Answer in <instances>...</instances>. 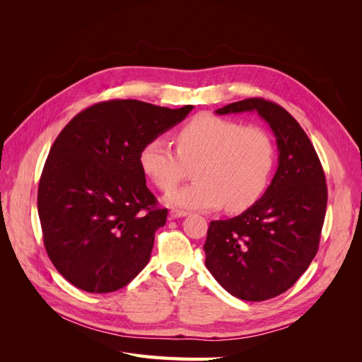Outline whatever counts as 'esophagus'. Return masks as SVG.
<instances>
[{"label":"esophagus","instance_id":"1","mask_svg":"<svg viewBox=\"0 0 362 362\" xmlns=\"http://www.w3.org/2000/svg\"><path fill=\"white\" fill-rule=\"evenodd\" d=\"M170 217L172 218H180V217H185L189 213L187 211H182V210H170Z\"/></svg>","mask_w":362,"mask_h":362}]
</instances>
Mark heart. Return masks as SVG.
Returning <instances> with one entry per match:
<instances>
[{
	"label": "heart",
	"mask_w": 362,
	"mask_h": 362,
	"mask_svg": "<svg viewBox=\"0 0 362 362\" xmlns=\"http://www.w3.org/2000/svg\"><path fill=\"white\" fill-rule=\"evenodd\" d=\"M173 149L151 139L139 156L140 169L161 192H172L193 168L194 182L170 193L166 202L184 208L243 211L266 192L275 168V145L259 127H243L210 113L182 125Z\"/></svg>",
	"instance_id": "1"
}]
</instances>
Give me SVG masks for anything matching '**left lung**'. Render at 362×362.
<instances>
[{
	"label": "left lung",
	"mask_w": 362,
	"mask_h": 362,
	"mask_svg": "<svg viewBox=\"0 0 362 362\" xmlns=\"http://www.w3.org/2000/svg\"><path fill=\"white\" fill-rule=\"evenodd\" d=\"M257 112L276 137L278 169L266 193L246 211L213 221L204 245L205 266L235 298L261 302L287 291L319 250L327 187L319 156L286 108L249 98L217 115Z\"/></svg>",
	"instance_id": "8db88e82"
}]
</instances>
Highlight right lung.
Instances as JSON below:
<instances>
[{
    "label": "right lung",
    "mask_w": 362,
    "mask_h": 362,
    "mask_svg": "<svg viewBox=\"0 0 362 362\" xmlns=\"http://www.w3.org/2000/svg\"><path fill=\"white\" fill-rule=\"evenodd\" d=\"M192 108L98 103L76 115L52 144L37 211L49 259L76 288L116 291L148 264L168 210L157 206L146 187L139 156L146 141L180 124Z\"/></svg>",
    "instance_id": "add662e5"
}]
</instances>
